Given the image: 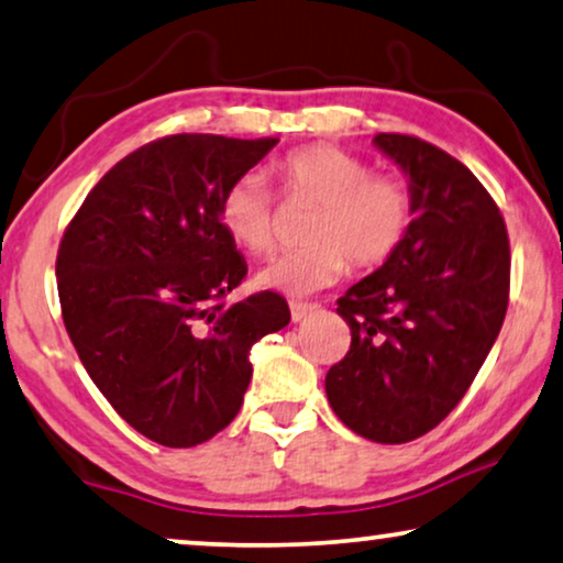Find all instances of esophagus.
<instances>
[{"instance_id": "obj_1", "label": "esophagus", "mask_w": 563, "mask_h": 563, "mask_svg": "<svg viewBox=\"0 0 563 563\" xmlns=\"http://www.w3.org/2000/svg\"><path fill=\"white\" fill-rule=\"evenodd\" d=\"M316 308H319V306H313V303H290V319L296 321V323L303 321L308 313L316 311Z\"/></svg>"}]
</instances>
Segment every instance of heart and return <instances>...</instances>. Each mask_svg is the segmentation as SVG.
Instances as JSON below:
<instances>
[{"label":"heart","instance_id":"1","mask_svg":"<svg viewBox=\"0 0 563 563\" xmlns=\"http://www.w3.org/2000/svg\"><path fill=\"white\" fill-rule=\"evenodd\" d=\"M280 176L292 196L319 203L308 224L311 247L273 260L255 275L263 290L303 298L331 288L346 267L375 271L395 257L413 227V191L402 178L377 176L360 155L334 145H308L280 161ZM219 227L236 247L265 255L275 232L271 194L257 173H244L219 199Z\"/></svg>","mask_w":563,"mask_h":563}]
</instances>
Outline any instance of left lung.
I'll use <instances>...</instances> for the list:
<instances>
[{
    "label": "left lung",
    "instance_id": "1",
    "mask_svg": "<svg viewBox=\"0 0 563 563\" xmlns=\"http://www.w3.org/2000/svg\"><path fill=\"white\" fill-rule=\"evenodd\" d=\"M372 142L406 173L416 217L395 257L336 300L352 344L329 369L327 398L360 437L406 443L456 408L493 350L510 242L493 196L456 157L408 134Z\"/></svg>",
    "mask_w": 563,
    "mask_h": 563
}]
</instances>
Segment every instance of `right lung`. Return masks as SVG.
Returning <instances> with one entry per match:
<instances>
[{
    "instance_id": "add662e5",
    "label": "right lung",
    "mask_w": 563,
    "mask_h": 563,
    "mask_svg": "<svg viewBox=\"0 0 563 563\" xmlns=\"http://www.w3.org/2000/svg\"><path fill=\"white\" fill-rule=\"evenodd\" d=\"M275 145L221 134L150 142L91 188L60 240L70 342L117 413L163 446L227 429L247 393L252 344L290 321L271 290L221 303L247 263L219 227V199Z\"/></svg>"
}]
</instances>
